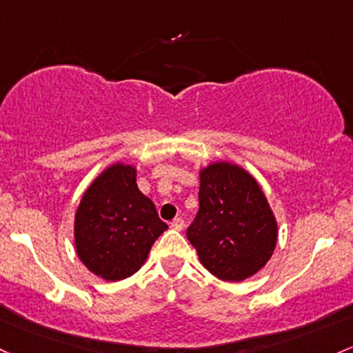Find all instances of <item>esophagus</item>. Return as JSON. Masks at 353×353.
Returning <instances> with one entry per match:
<instances>
[{
    "mask_svg": "<svg viewBox=\"0 0 353 353\" xmlns=\"http://www.w3.org/2000/svg\"><path fill=\"white\" fill-rule=\"evenodd\" d=\"M170 228H172V230H176V231H183L184 230V221L181 218L172 219V221H170Z\"/></svg>",
    "mask_w": 353,
    "mask_h": 353,
    "instance_id": "esophagus-1",
    "label": "esophagus"
}]
</instances>
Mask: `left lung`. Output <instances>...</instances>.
Here are the masks:
<instances>
[{
	"instance_id": "left-lung-1",
	"label": "left lung",
	"mask_w": 353,
	"mask_h": 353,
	"mask_svg": "<svg viewBox=\"0 0 353 353\" xmlns=\"http://www.w3.org/2000/svg\"><path fill=\"white\" fill-rule=\"evenodd\" d=\"M199 211L188 239L199 261L223 281H243L268 263L278 226L265 192L248 170L214 162L199 172Z\"/></svg>"
}]
</instances>
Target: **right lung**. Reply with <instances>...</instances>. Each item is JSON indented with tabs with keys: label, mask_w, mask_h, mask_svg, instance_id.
<instances>
[{
	"label": "right lung",
	"mask_w": 353,
	"mask_h": 353,
	"mask_svg": "<svg viewBox=\"0 0 353 353\" xmlns=\"http://www.w3.org/2000/svg\"><path fill=\"white\" fill-rule=\"evenodd\" d=\"M135 177L134 165L112 164L88 185L75 212L77 254L107 281L132 276L168 230L152 201L139 191Z\"/></svg>",
	"instance_id": "obj_1"
}]
</instances>
